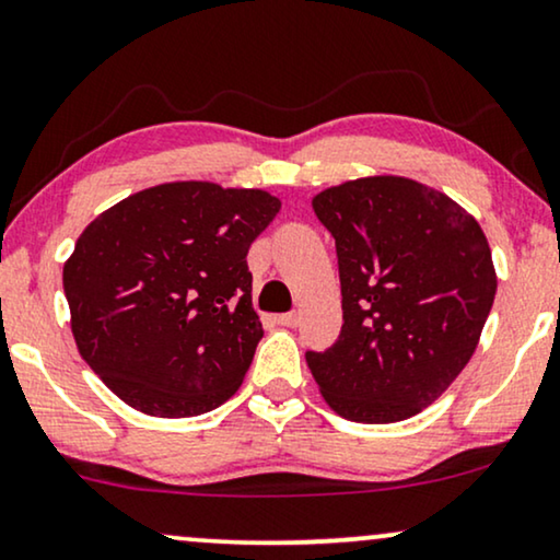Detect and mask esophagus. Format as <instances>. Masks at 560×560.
<instances>
[{"label":"esophagus","mask_w":560,"mask_h":560,"mask_svg":"<svg viewBox=\"0 0 560 560\" xmlns=\"http://www.w3.org/2000/svg\"><path fill=\"white\" fill-rule=\"evenodd\" d=\"M275 322H278L280 326H295L298 322H301V314H298V311H290V314L275 316Z\"/></svg>","instance_id":"34e87169"}]
</instances>
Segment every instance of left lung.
<instances>
[{"mask_svg": "<svg viewBox=\"0 0 560 560\" xmlns=\"http://www.w3.org/2000/svg\"><path fill=\"white\" fill-rule=\"evenodd\" d=\"M337 244L342 331L306 352L324 401L362 424L409 419L474 358L497 295L481 226L445 192L377 174L318 192Z\"/></svg>", "mask_w": 560, "mask_h": 560, "instance_id": "left-lung-1", "label": "left lung"}]
</instances>
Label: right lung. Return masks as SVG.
<instances>
[{"mask_svg": "<svg viewBox=\"0 0 560 560\" xmlns=\"http://www.w3.org/2000/svg\"><path fill=\"white\" fill-rule=\"evenodd\" d=\"M265 190L166 183L107 208L63 265L71 334L115 396L198 417L242 386L262 324L246 252L278 215Z\"/></svg>", "mask_w": 560, "mask_h": 560, "instance_id": "obj_1", "label": "right lung"}]
</instances>
